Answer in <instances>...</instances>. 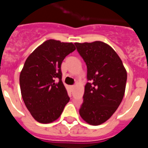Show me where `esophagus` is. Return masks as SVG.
Listing matches in <instances>:
<instances>
[{
  "label": "esophagus",
  "mask_w": 148,
  "mask_h": 148,
  "mask_svg": "<svg viewBox=\"0 0 148 148\" xmlns=\"http://www.w3.org/2000/svg\"><path fill=\"white\" fill-rule=\"evenodd\" d=\"M70 87V89H71V90H73V88L75 87V86H74V85H71Z\"/></svg>",
  "instance_id": "1"
}]
</instances>
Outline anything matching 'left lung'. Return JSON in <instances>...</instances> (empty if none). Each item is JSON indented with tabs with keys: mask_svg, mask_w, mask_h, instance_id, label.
Wrapping results in <instances>:
<instances>
[{
	"mask_svg": "<svg viewBox=\"0 0 148 148\" xmlns=\"http://www.w3.org/2000/svg\"><path fill=\"white\" fill-rule=\"evenodd\" d=\"M75 45L86 63L89 82L84 87L79 113L90 125H99L109 119L121 104L127 71L119 56L108 44L94 41Z\"/></svg>",
	"mask_w": 148,
	"mask_h": 148,
	"instance_id": "left-lung-1",
	"label": "left lung"
}]
</instances>
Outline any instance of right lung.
I'll return each instance as SVG.
<instances>
[{
	"label": "right lung",
	"instance_id": "right-lung-1",
	"mask_svg": "<svg viewBox=\"0 0 148 148\" xmlns=\"http://www.w3.org/2000/svg\"><path fill=\"white\" fill-rule=\"evenodd\" d=\"M75 47L73 43L47 40L26 60L20 87L26 107L37 121L47 124L62 113L70 97L61 78V63Z\"/></svg>",
	"mask_w": 148,
	"mask_h": 148
}]
</instances>
